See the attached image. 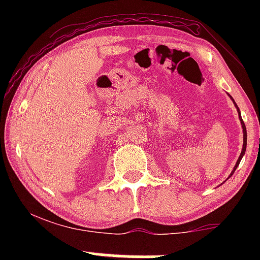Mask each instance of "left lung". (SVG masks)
I'll list each match as a JSON object with an SVG mask.
<instances>
[{
	"instance_id": "1",
	"label": "left lung",
	"mask_w": 260,
	"mask_h": 260,
	"mask_svg": "<svg viewBox=\"0 0 260 260\" xmlns=\"http://www.w3.org/2000/svg\"><path fill=\"white\" fill-rule=\"evenodd\" d=\"M230 98H231V96H230ZM231 99H232V98H231ZM232 101H234V104H235L236 109H237V112H238V117H240V121H241V126H242V129H243V147H242V151H241V154H240V157H238L237 162H236L235 168H234V170H232L231 175H230L229 177H231V176L234 175V172L236 171V169H237V166L240 165L241 160H242L243 155H244V153H246V148H247V131H246V126H244V122L242 121V117H241V111H240V109H238V106L236 105V103H235V100H234V99H232Z\"/></svg>"
}]
</instances>
